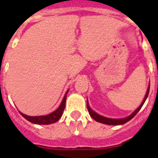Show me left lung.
<instances>
[{
  "label": "left lung",
  "mask_w": 158,
  "mask_h": 158,
  "mask_svg": "<svg viewBox=\"0 0 158 158\" xmlns=\"http://www.w3.org/2000/svg\"><path fill=\"white\" fill-rule=\"evenodd\" d=\"M149 92H150V85H149V87H148L147 92H146V96H145L144 100H143V101L142 102L141 105L139 106V107H138V108H137V109L135 110V111H134L132 114H131V115H130L129 116L126 117V118H107V117L102 116V115L97 114V113L95 112L94 111H93V110L90 108V107H89V103H88V100H87V108H88V110H89V115H91L92 118H93V119H95L96 122L101 123H104V124H107V125H122V124L126 123L127 122H128V121L131 120V118H134V117L136 115L137 113L139 112V110L142 108V105L144 104L145 101H146V98H147L148 95H149Z\"/></svg>",
  "instance_id": "1"
}]
</instances>
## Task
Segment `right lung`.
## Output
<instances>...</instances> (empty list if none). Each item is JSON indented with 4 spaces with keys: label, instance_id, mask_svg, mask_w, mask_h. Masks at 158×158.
I'll return each instance as SVG.
<instances>
[{
    "label": "right lung",
    "instance_id": "1",
    "mask_svg": "<svg viewBox=\"0 0 158 158\" xmlns=\"http://www.w3.org/2000/svg\"><path fill=\"white\" fill-rule=\"evenodd\" d=\"M67 93H68V91L65 93L63 100H62V103H61V104H60V106L58 107V109L55 110L54 111H53L51 114H49V115H40V116H29V115H24V114L21 113L20 111H19V113H20V115H21L23 118H25L27 121L32 123L48 125V124L56 123L57 121L61 118L62 113H63L64 111V109H65Z\"/></svg>",
    "mask_w": 158,
    "mask_h": 158
}]
</instances>
